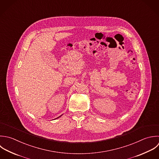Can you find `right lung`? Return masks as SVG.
Here are the masks:
<instances>
[{
    "label": "right lung",
    "instance_id": "1",
    "mask_svg": "<svg viewBox=\"0 0 159 159\" xmlns=\"http://www.w3.org/2000/svg\"><path fill=\"white\" fill-rule=\"evenodd\" d=\"M59 117H60V116H59V117H58V118H59Z\"/></svg>",
    "mask_w": 159,
    "mask_h": 159
}]
</instances>
